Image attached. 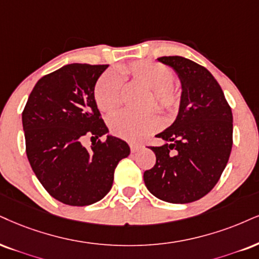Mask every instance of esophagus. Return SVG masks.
Segmentation results:
<instances>
[{"instance_id": "esophagus-1", "label": "esophagus", "mask_w": 259, "mask_h": 259, "mask_svg": "<svg viewBox=\"0 0 259 259\" xmlns=\"http://www.w3.org/2000/svg\"><path fill=\"white\" fill-rule=\"evenodd\" d=\"M130 148L132 152H137L140 148H142V145L137 144V143H130Z\"/></svg>"}]
</instances>
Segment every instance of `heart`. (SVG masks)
<instances>
[{
	"instance_id": "obj_1",
	"label": "heart",
	"mask_w": 259,
	"mask_h": 259,
	"mask_svg": "<svg viewBox=\"0 0 259 259\" xmlns=\"http://www.w3.org/2000/svg\"><path fill=\"white\" fill-rule=\"evenodd\" d=\"M121 75L148 89L145 108L157 109L167 119L173 117L181 104V89L174 84L173 71L167 65L151 60H138L121 66ZM122 80L116 73H103L95 86V101L104 113H113L120 107ZM109 127L113 135L126 140L142 139L158 127V119L152 111L142 114L122 111L110 117Z\"/></svg>"
}]
</instances>
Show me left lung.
Segmentation results:
<instances>
[{
  "label": "left lung",
  "instance_id": "obj_1",
  "mask_svg": "<svg viewBox=\"0 0 259 259\" xmlns=\"http://www.w3.org/2000/svg\"><path fill=\"white\" fill-rule=\"evenodd\" d=\"M158 61L174 69L183 97L177 119L158 133L162 146H150L156 164L144 173L158 199L186 204L200 199L221 178L233 145V115L221 86L205 67L183 56Z\"/></svg>",
  "mask_w": 259,
  "mask_h": 259
}]
</instances>
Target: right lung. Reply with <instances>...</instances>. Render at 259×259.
Here are the masks:
<instances>
[{"mask_svg": "<svg viewBox=\"0 0 259 259\" xmlns=\"http://www.w3.org/2000/svg\"><path fill=\"white\" fill-rule=\"evenodd\" d=\"M108 65L71 63L44 75L22 111L26 155L32 170L50 196L63 204L85 206L110 191L114 170L130 155L126 142L81 144L86 135L108 133L95 101V85Z\"/></svg>", "mask_w": 259, "mask_h": 259, "instance_id": "1", "label": "right lung"}]
</instances>
